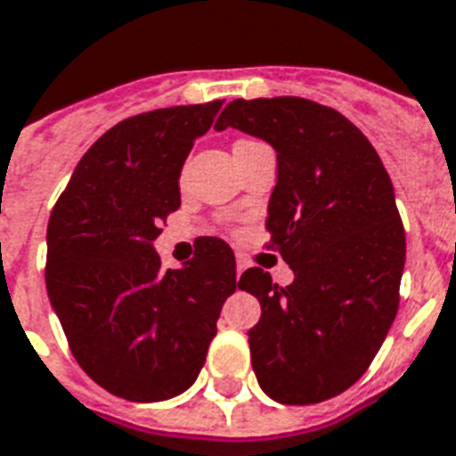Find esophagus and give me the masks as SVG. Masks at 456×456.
Wrapping results in <instances>:
<instances>
[{"label": "esophagus", "mask_w": 456, "mask_h": 456, "mask_svg": "<svg viewBox=\"0 0 456 456\" xmlns=\"http://www.w3.org/2000/svg\"><path fill=\"white\" fill-rule=\"evenodd\" d=\"M247 268H249V261H247L242 254H238V258H235V271H238V278L247 271Z\"/></svg>", "instance_id": "1"}]
</instances>
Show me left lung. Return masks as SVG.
<instances>
[{
    "mask_svg": "<svg viewBox=\"0 0 456 456\" xmlns=\"http://www.w3.org/2000/svg\"><path fill=\"white\" fill-rule=\"evenodd\" d=\"M228 126L278 152L265 228L294 271L287 287L261 268L240 278L261 304L251 367L282 405L322 403L365 374L398 313L405 228L391 178L365 134L315 101L238 98L214 129Z\"/></svg>",
    "mask_w": 456,
    "mask_h": 456,
    "instance_id": "obj_1",
    "label": "left lung"
}]
</instances>
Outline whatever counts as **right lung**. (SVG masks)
<instances>
[{
	"label": "right lung",
	"instance_id": "add662e5",
	"mask_svg": "<svg viewBox=\"0 0 456 456\" xmlns=\"http://www.w3.org/2000/svg\"><path fill=\"white\" fill-rule=\"evenodd\" d=\"M224 101L143 112L108 129L72 171L46 228V291L84 372L134 403L191 388L235 282L232 249L200 238L162 271L152 242L181 207L178 178Z\"/></svg>",
	"mask_w": 456,
	"mask_h": 456
}]
</instances>
